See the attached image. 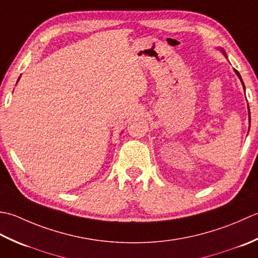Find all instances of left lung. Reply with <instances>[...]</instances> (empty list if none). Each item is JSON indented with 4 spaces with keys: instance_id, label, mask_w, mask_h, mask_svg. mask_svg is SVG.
Here are the masks:
<instances>
[{
    "instance_id": "left-lung-1",
    "label": "left lung",
    "mask_w": 258,
    "mask_h": 258,
    "mask_svg": "<svg viewBox=\"0 0 258 258\" xmlns=\"http://www.w3.org/2000/svg\"><path fill=\"white\" fill-rule=\"evenodd\" d=\"M224 52V51H223ZM235 72H236V75L238 76V78L240 79V81H241V83H243V87H244V89H245V86H244V82H243V80H241V77H240V75H239V72L237 71V70H235ZM248 110H249V107H248Z\"/></svg>"
}]
</instances>
